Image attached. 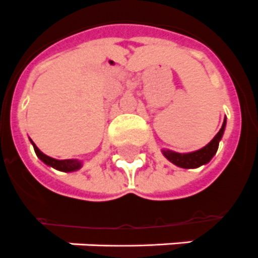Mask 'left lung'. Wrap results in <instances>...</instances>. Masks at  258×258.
Masks as SVG:
<instances>
[{"mask_svg": "<svg viewBox=\"0 0 258 258\" xmlns=\"http://www.w3.org/2000/svg\"><path fill=\"white\" fill-rule=\"evenodd\" d=\"M226 126V119H224V123H222L221 129L218 132L217 135L214 136L213 140H212L208 145H205L204 148L199 150H195V152H189V153H177L174 150L170 149H161L162 154L165 156L166 160L174 164L178 168L184 169H196L201 166V165H205L211 161L213 156L217 153L218 144L221 141L222 136H224V132H225Z\"/></svg>", "mask_w": 258, "mask_h": 258, "instance_id": "1", "label": "left lung"}]
</instances>
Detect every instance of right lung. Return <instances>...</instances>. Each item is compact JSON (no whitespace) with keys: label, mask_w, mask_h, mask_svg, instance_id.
Masks as SVG:
<instances>
[{"label":"right lung","mask_w":258,"mask_h":258,"mask_svg":"<svg viewBox=\"0 0 258 258\" xmlns=\"http://www.w3.org/2000/svg\"><path fill=\"white\" fill-rule=\"evenodd\" d=\"M30 142H32L33 148H34V152H36L37 157L40 158L41 161L44 162L45 165L50 166V168L57 169L59 172H76L78 169H81L82 165H84V162H82L81 160H74V158H71V160H55V158L53 157H49V156L42 153V152L37 148V145L32 141V140H30Z\"/></svg>","instance_id":"1"}]
</instances>
